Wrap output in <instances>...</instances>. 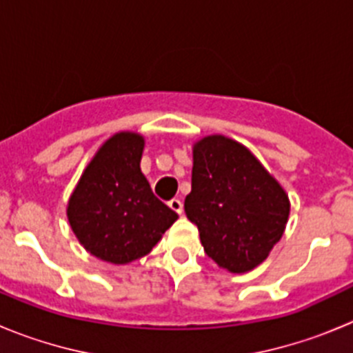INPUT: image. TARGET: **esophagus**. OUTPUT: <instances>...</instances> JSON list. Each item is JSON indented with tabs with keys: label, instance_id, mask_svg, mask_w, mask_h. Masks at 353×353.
<instances>
[{
	"label": "esophagus",
	"instance_id": "esophagus-1",
	"mask_svg": "<svg viewBox=\"0 0 353 353\" xmlns=\"http://www.w3.org/2000/svg\"><path fill=\"white\" fill-rule=\"evenodd\" d=\"M168 207H170L174 214H182V210H183V203L180 201L179 198L170 199V201H168Z\"/></svg>",
	"mask_w": 353,
	"mask_h": 353
}]
</instances>
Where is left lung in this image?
Wrapping results in <instances>:
<instances>
[{
	"label": "left lung",
	"mask_w": 353,
	"mask_h": 353,
	"mask_svg": "<svg viewBox=\"0 0 353 353\" xmlns=\"http://www.w3.org/2000/svg\"><path fill=\"white\" fill-rule=\"evenodd\" d=\"M187 219L198 226L207 256L230 272L254 269L279 242L288 196L240 143L208 136L196 143Z\"/></svg>",
	"instance_id": "obj_1"
}]
</instances>
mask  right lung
<instances>
[{
	"instance_id": "add662e5",
	"label": "right lung",
	"mask_w": 353,
	"mask_h": 353,
	"mask_svg": "<svg viewBox=\"0 0 353 353\" xmlns=\"http://www.w3.org/2000/svg\"><path fill=\"white\" fill-rule=\"evenodd\" d=\"M143 145L132 132L108 139L68 201V221L84 249L117 265L148 254L176 221L141 173Z\"/></svg>"
}]
</instances>
